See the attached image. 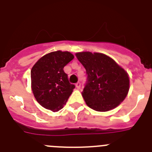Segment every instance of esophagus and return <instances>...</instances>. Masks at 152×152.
<instances>
[{"label":"esophagus","mask_w":152,"mask_h":152,"mask_svg":"<svg viewBox=\"0 0 152 152\" xmlns=\"http://www.w3.org/2000/svg\"><path fill=\"white\" fill-rule=\"evenodd\" d=\"M76 88H81V83H80V82H78V83L76 84Z\"/></svg>","instance_id":"obj_1"}]
</instances>
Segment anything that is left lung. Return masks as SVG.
<instances>
[{
    "label": "left lung",
    "mask_w": 152,
    "mask_h": 152,
    "mask_svg": "<svg viewBox=\"0 0 152 152\" xmlns=\"http://www.w3.org/2000/svg\"><path fill=\"white\" fill-rule=\"evenodd\" d=\"M76 58L84 66L87 79L82 94L86 104L98 112L115 108L129 91V77L114 60L101 53L79 52Z\"/></svg>",
    "instance_id": "left-lung-1"
}]
</instances>
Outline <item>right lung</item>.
Here are the masks:
<instances>
[{
	"instance_id": "right-lung-1",
	"label": "right lung",
	"mask_w": 152,
	"mask_h": 152,
	"mask_svg": "<svg viewBox=\"0 0 152 152\" xmlns=\"http://www.w3.org/2000/svg\"><path fill=\"white\" fill-rule=\"evenodd\" d=\"M74 58L69 52H51L37 61L31 69V88L35 98L44 108L61 110L75 86L69 83L64 67Z\"/></svg>"
}]
</instances>
